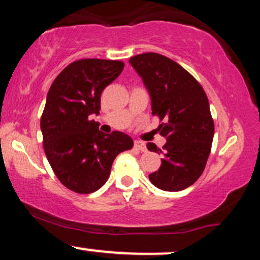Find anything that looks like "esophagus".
Here are the masks:
<instances>
[{
    "mask_svg": "<svg viewBox=\"0 0 260 260\" xmlns=\"http://www.w3.org/2000/svg\"><path fill=\"white\" fill-rule=\"evenodd\" d=\"M134 148L138 149L140 151H145L147 150V147H145V144L143 142H139V140H136L134 142Z\"/></svg>",
    "mask_w": 260,
    "mask_h": 260,
    "instance_id": "obj_1",
    "label": "esophagus"
}]
</instances>
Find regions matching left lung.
I'll return each mask as SVG.
<instances>
[{"label":"left lung","instance_id":"8db88e82","mask_svg":"<svg viewBox=\"0 0 260 260\" xmlns=\"http://www.w3.org/2000/svg\"><path fill=\"white\" fill-rule=\"evenodd\" d=\"M129 63L143 78L151 98V113L164 121L162 150L154 143L148 149L162 153L161 166L149 175L155 187L178 192L201 177L211 150L214 121L203 86L177 62L155 52L140 53Z\"/></svg>","mask_w":260,"mask_h":260}]
</instances>
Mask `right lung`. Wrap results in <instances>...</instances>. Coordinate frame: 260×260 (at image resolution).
<instances>
[{
	"mask_svg": "<svg viewBox=\"0 0 260 260\" xmlns=\"http://www.w3.org/2000/svg\"><path fill=\"white\" fill-rule=\"evenodd\" d=\"M122 61L83 58L53 80L40 120L43 144L50 165L68 189L89 194L106 183L115 157L133 148V139L113 131H99L90 120L99 115L101 92L120 76Z\"/></svg>",
	"mask_w": 260,
	"mask_h": 260,
	"instance_id": "add662e5",
	"label": "right lung"
}]
</instances>
